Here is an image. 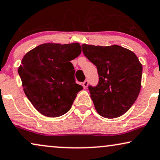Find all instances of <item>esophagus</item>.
Masks as SVG:
<instances>
[{
  "label": "esophagus",
  "instance_id": "1",
  "mask_svg": "<svg viewBox=\"0 0 160 160\" xmlns=\"http://www.w3.org/2000/svg\"><path fill=\"white\" fill-rule=\"evenodd\" d=\"M88 80H85V81L82 82V86H83V88H86V87L88 86Z\"/></svg>",
  "mask_w": 160,
  "mask_h": 160
}]
</instances>
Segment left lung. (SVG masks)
Masks as SVG:
<instances>
[{
  "label": "left lung",
  "mask_w": 160,
  "mask_h": 160,
  "mask_svg": "<svg viewBox=\"0 0 160 160\" xmlns=\"http://www.w3.org/2000/svg\"><path fill=\"white\" fill-rule=\"evenodd\" d=\"M85 56L97 68L99 81L88 86L91 98L100 116L114 118L130 108L141 88L142 67L138 57L118 45L82 44Z\"/></svg>",
  "instance_id": "8db88e82"
}]
</instances>
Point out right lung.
Masks as SVG:
<instances>
[{"instance_id": "obj_1", "label": "right lung", "mask_w": 160, "mask_h": 160, "mask_svg": "<svg viewBox=\"0 0 160 160\" xmlns=\"http://www.w3.org/2000/svg\"><path fill=\"white\" fill-rule=\"evenodd\" d=\"M81 53L79 43L43 44L23 57L18 73L24 92L33 107L44 116L58 117L71 109L82 89L76 83L70 62Z\"/></svg>"}]
</instances>
